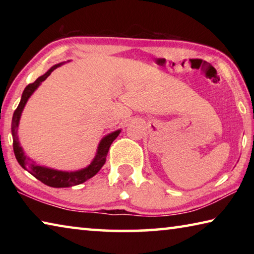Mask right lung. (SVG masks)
I'll return each instance as SVG.
<instances>
[{"mask_svg":"<svg viewBox=\"0 0 254 254\" xmlns=\"http://www.w3.org/2000/svg\"><path fill=\"white\" fill-rule=\"evenodd\" d=\"M65 63H59L57 65H54L50 69L45 72L44 75L38 77L37 80L32 84H29L27 87L24 88L22 93V96H21V101L19 103L18 107L14 111L13 118H12V137H13V150L14 154L20 166L22 167L24 170L29 171L30 174L34 176L38 180H40L41 183H44L47 186L55 187V188H64V187H70V186H76V185L83 184L86 180L92 178L93 176H95L100 169L104 166L107 152H109V149L113 141L119 136L121 130H117L114 132H111L109 134L102 137V140L98 143V147L96 150V154L92 162L89 163L87 167L85 168H81L76 171H63V170H57L53 168H48V167L37 165L36 162L32 161L29 157L25 156L23 151V148L20 145L19 141V135H18V127L20 123L21 115H22V112L25 104L30 97H31L32 94L36 92V89L39 87L41 83L47 79L51 72H53L56 68L60 67L64 65Z\"/></svg>","mask_w":254,"mask_h":254,"instance_id":"add662e5","label":"right lung"}]
</instances>
